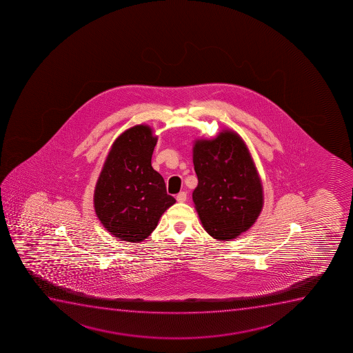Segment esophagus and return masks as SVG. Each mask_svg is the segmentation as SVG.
<instances>
[{
    "instance_id": "34e87169",
    "label": "esophagus",
    "mask_w": 353,
    "mask_h": 353,
    "mask_svg": "<svg viewBox=\"0 0 353 353\" xmlns=\"http://www.w3.org/2000/svg\"><path fill=\"white\" fill-rule=\"evenodd\" d=\"M176 199H177V202L179 203H183V202H185V199H187V192H179V195L176 196Z\"/></svg>"
}]
</instances>
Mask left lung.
<instances>
[{
  "instance_id": "1",
  "label": "left lung",
  "mask_w": 353,
  "mask_h": 353,
  "mask_svg": "<svg viewBox=\"0 0 353 353\" xmlns=\"http://www.w3.org/2000/svg\"><path fill=\"white\" fill-rule=\"evenodd\" d=\"M192 162L199 179L192 201L205 232L220 241L247 232L261 214L263 188L245 141L232 130L196 139Z\"/></svg>"
}]
</instances>
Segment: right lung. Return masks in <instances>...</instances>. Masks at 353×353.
Instances as JSON below:
<instances>
[{"label":"right lung","mask_w":353,"mask_h":353,"mask_svg":"<svg viewBox=\"0 0 353 353\" xmlns=\"http://www.w3.org/2000/svg\"><path fill=\"white\" fill-rule=\"evenodd\" d=\"M157 136L149 125L132 126L113 141L94 189V210L116 239L145 240L176 199L166 194L151 157Z\"/></svg>","instance_id":"obj_1"}]
</instances>
